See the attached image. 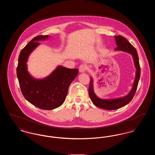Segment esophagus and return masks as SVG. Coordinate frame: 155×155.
Instances as JSON below:
<instances>
[{
    "label": "esophagus",
    "instance_id": "34e87169",
    "mask_svg": "<svg viewBox=\"0 0 155 155\" xmlns=\"http://www.w3.org/2000/svg\"><path fill=\"white\" fill-rule=\"evenodd\" d=\"M86 69H87V66L85 64H81V66L79 67V71L80 73L85 72Z\"/></svg>",
    "mask_w": 155,
    "mask_h": 155
}]
</instances>
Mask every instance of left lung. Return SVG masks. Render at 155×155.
Returning a JSON list of instances; mask_svg holds the SVG:
<instances>
[{
    "label": "left lung",
    "instance_id": "obj_1",
    "mask_svg": "<svg viewBox=\"0 0 155 155\" xmlns=\"http://www.w3.org/2000/svg\"><path fill=\"white\" fill-rule=\"evenodd\" d=\"M114 38L116 39V45L117 46L114 51L126 52L131 54L133 56L135 67L136 68V72L133 87L129 93L125 96L113 99H101L97 96L94 89V80L92 77H91L89 87V95L92 102L97 107L108 110L118 109L130 102L135 94L140 75L138 55L135 48L124 37L117 35L115 36Z\"/></svg>",
    "mask_w": 155,
    "mask_h": 155
}]
</instances>
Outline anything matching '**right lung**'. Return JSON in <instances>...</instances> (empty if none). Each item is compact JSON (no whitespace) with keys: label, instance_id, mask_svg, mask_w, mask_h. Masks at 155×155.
<instances>
[{"label":"right lung","instance_id":"1","mask_svg":"<svg viewBox=\"0 0 155 155\" xmlns=\"http://www.w3.org/2000/svg\"><path fill=\"white\" fill-rule=\"evenodd\" d=\"M50 36L38 35L34 38L20 52L17 67V76L23 96L37 107L52 110L60 106L66 99L68 87L78 74V69L58 66L52 73L42 79L33 77L27 70L30 54L41 44L40 41Z\"/></svg>","mask_w":155,"mask_h":155}]
</instances>
